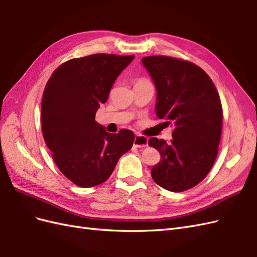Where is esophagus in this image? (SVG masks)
Instances as JSON below:
<instances>
[{
	"label": "esophagus",
	"instance_id": "esophagus-1",
	"mask_svg": "<svg viewBox=\"0 0 257 257\" xmlns=\"http://www.w3.org/2000/svg\"><path fill=\"white\" fill-rule=\"evenodd\" d=\"M148 146V138L143 135H136L134 139V147L145 148Z\"/></svg>",
	"mask_w": 257,
	"mask_h": 257
}]
</instances>
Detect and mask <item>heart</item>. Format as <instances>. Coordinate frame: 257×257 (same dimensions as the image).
<instances>
[{
	"label": "heart",
	"instance_id": "heart-1",
	"mask_svg": "<svg viewBox=\"0 0 257 257\" xmlns=\"http://www.w3.org/2000/svg\"><path fill=\"white\" fill-rule=\"evenodd\" d=\"M138 81H147V80H146V79H139ZM138 81H137V82H138Z\"/></svg>",
	"mask_w": 257,
	"mask_h": 257
}]
</instances>
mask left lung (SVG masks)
I'll return each instance as SVG.
<instances>
[{
  "instance_id": "obj_1",
  "label": "left lung",
  "mask_w": 257,
  "mask_h": 257,
  "mask_svg": "<svg viewBox=\"0 0 257 257\" xmlns=\"http://www.w3.org/2000/svg\"><path fill=\"white\" fill-rule=\"evenodd\" d=\"M157 87L155 111L172 125L173 139L150 138L161 154L151 169L154 182L170 192L197 185L212 168L220 145L223 110L220 95L204 69L166 56L143 58Z\"/></svg>"
}]
</instances>
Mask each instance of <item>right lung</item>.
Returning <instances> with one entry per match:
<instances>
[{
  "label": "right lung",
  "instance_id": "obj_1",
  "mask_svg": "<svg viewBox=\"0 0 257 257\" xmlns=\"http://www.w3.org/2000/svg\"><path fill=\"white\" fill-rule=\"evenodd\" d=\"M134 56L96 53L68 60L54 71L42 98V131L56 165L80 188L105 182L135 135L107 133L95 121L116 77Z\"/></svg>",
  "mask_w": 257,
  "mask_h": 257
}]
</instances>
